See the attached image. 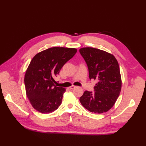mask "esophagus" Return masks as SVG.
Wrapping results in <instances>:
<instances>
[{"mask_svg": "<svg viewBox=\"0 0 146 146\" xmlns=\"http://www.w3.org/2000/svg\"><path fill=\"white\" fill-rule=\"evenodd\" d=\"M76 86H74V85H72L71 86H70V87H69V88H70V90H73V89H74V88H76Z\"/></svg>", "mask_w": 146, "mask_h": 146, "instance_id": "1", "label": "esophagus"}]
</instances>
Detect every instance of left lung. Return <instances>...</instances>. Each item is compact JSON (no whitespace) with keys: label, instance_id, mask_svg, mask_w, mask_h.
<instances>
[{"label":"left lung","instance_id":"obj_1","mask_svg":"<svg viewBox=\"0 0 146 146\" xmlns=\"http://www.w3.org/2000/svg\"><path fill=\"white\" fill-rule=\"evenodd\" d=\"M87 64L90 80H98L94 91L84 92L80 102L94 113L108 111L115 104L121 90V77L117 61L113 55L92 47L79 50Z\"/></svg>","mask_w":146,"mask_h":146}]
</instances>
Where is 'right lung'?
<instances>
[{
    "label": "right lung",
    "mask_w": 146,
    "mask_h": 146,
    "mask_svg": "<svg viewBox=\"0 0 146 146\" xmlns=\"http://www.w3.org/2000/svg\"><path fill=\"white\" fill-rule=\"evenodd\" d=\"M77 51L74 48L52 47L38 53L30 61L24 78L26 94L39 112L52 113L61 104L66 89L55 85L54 77Z\"/></svg>",
    "instance_id": "right-lung-1"
}]
</instances>
